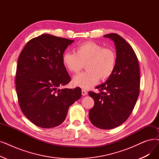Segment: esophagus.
<instances>
[{"label":"esophagus","instance_id":"obj_1","mask_svg":"<svg viewBox=\"0 0 159 159\" xmlns=\"http://www.w3.org/2000/svg\"><path fill=\"white\" fill-rule=\"evenodd\" d=\"M87 94H88V92L86 90H84V89H82V95L83 96H85Z\"/></svg>","mask_w":159,"mask_h":159}]
</instances>
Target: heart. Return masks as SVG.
<instances>
[{
	"label": "heart",
	"mask_w": 159,
	"mask_h": 159,
	"mask_svg": "<svg viewBox=\"0 0 159 159\" xmlns=\"http://www.w3.org/2000/svg\"><path fill=\"white\" fill-rule=\"evenodd\" d=\"M116 54L108 47L94 41H86L77 45L74 52L66 51L62 55V64L66 70L77 74L85 64L86 71L73 78V84L82 89H89L101 79L111 76L116 68Z\"/></svg>",
	"instance_id": "obj_1"
}]
</instances>
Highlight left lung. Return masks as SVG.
Segmentation results:
<instances>
[{"instance_id": "1", "label": "left lung", "mask_w": 159, "mask_h": 159, "mask_svg": "<svg viewBox=\"0 0 159 159\" xmlns=\"http://www.w3.org/2000/svg\"><path fill=\"white\" fill-rule=\"evenodd\" d=\"M104 37L115 43L116 65L105 83L96 87L99 93H88L94 100L89 118L96 127L110 129L121 125L133 112L140 93V69L133 49L125 39L114 33Z\"/></svg>"}]
</instances>
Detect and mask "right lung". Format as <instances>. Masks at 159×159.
Returning <instances> with one entry per match:
<instances>
[{
  "label": "right lung",
  "instance_id": "obj_1",
  "mask_svg": "<svg viewBox=\"0 0 159 159\" xmlns=\"http://www.w3.org/2000/svg\"><path fill=\"white\" fill-rule=\"evenodd\" d=\"M74 40L44 34L27 42L20 52L16 76L18 102L23 113L41 128L57 127L81 96V89L64 88L71 80L62 55Z\"/></svg>",
  "mask_w": 159,
  "mask_h": 159
}]
</instances>
